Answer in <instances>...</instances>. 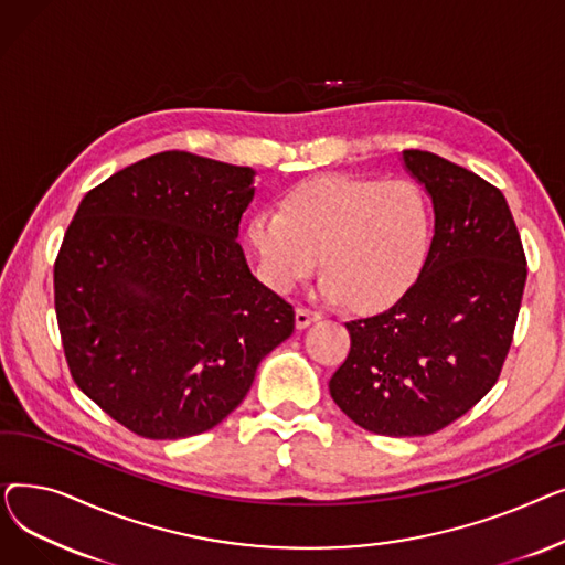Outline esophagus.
I'll return each mask as SVG.
<instances>
[{"label": "esophagus", "instance_id": "34e87169", "mask_svg": "<svg viewBox=\"0 0 565 565\" xmlns=\"http://www.w3.org/2000/svg\"><path fill=\"white\" fill-rule=\"evenodd\" d=\"M316 320H320L318 311H311V309H305V307L295 309V328H298V330L309 328V324L316 322Z\"/></svg>", "mask_w": 565, "mask_h": 565}]
</instances>
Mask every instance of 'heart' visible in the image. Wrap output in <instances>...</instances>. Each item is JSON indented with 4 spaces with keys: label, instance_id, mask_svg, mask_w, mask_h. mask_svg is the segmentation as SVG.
<instances>
[{
    "label": "heart",
    "instance_id": "b5f03b06",
    "mask_svg": "<svg viewBox=\"0 0 565 565\" xmlns=\"http://www.w3.org/2000/svg\"><path fill=\"white\" fill-rule=\"evenodd\" d=\"M430 241V205L405 178L313 175L281 196L279 211L249 220L260 277L275 292L305 284L320 254V292L360 311L396 305L422 277Z\"/></svg>",
    "mask_w": 565,
    "mask_h": 565
}]
</instances>
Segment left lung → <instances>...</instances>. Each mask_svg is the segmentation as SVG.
I'll list each match as a JSON object with an SVG mask.
<instances>
[{
	"mask_svg": "<svg viewBox=\"0 0 565 565\" xmlns=\"http://www.w3.org/2000/svg\"><path fill=\"white\" fill-rule=\"evenodd\" d=\"M401 162L430 196V252L394 307L345 322L350 352L330 394L371 433L417 437L492 390L513 341L526 258L494 185L428 151H403Z\"/></svg>",
	"mask_w": 565,
	"mask_h": 565,
	"instance_id": "obj_1",
	"label": "left lung"
}]
</instances>
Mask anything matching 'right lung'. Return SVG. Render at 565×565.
<instances>
[{
  "label": "right lung",
  "mask_w": 565,
  "mask_h": 565,
  "mask_svg": "<svg viewBox=\"0 0 565 565\" xmlns=\"http://www.w3.org/2000/svg\"><path fill=\"white\" fill-rule=\"evenodd\" d=\"M254 178L164 151L88 192L64 235L54 307L73 380L141 437L217 426L295 330L292 307L237 245Z\"/></svg>",
  "instance_id": "add662e5"
}]
</instances>
